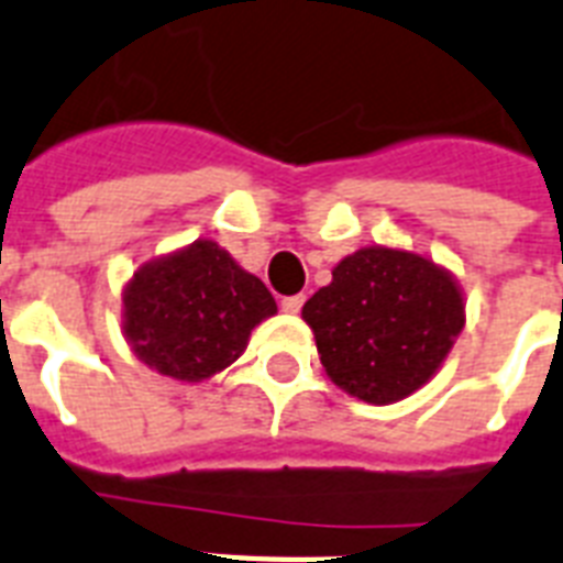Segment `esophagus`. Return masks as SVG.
Returning <instances> with one entry per match:
<instances>
[{
	"mask_svg": "<svg viewBox=\"0 0 563 563\" xmlns=\"http://www.w3.org/2000/svg\"><path fill=\"white\" fill-rule=\"evenodd\" d=\"M303 295H291V298H283L280 300V307H283V312H289V316H298L300 312V307H303Z\"/></svg>",
	"mask_w": 563,
	"mask_h": 563,
	"instance_id": "esophagus-1",
	"label": "esophagus"
}]
</instances>
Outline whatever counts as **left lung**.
I'll return each instance as SVG.
<instances>
[{"label":"left lung","mask_w":563,"mask_h":563,"mask_svg":"<svg viewBox=\"0 0 563 563\" xmlns=\"http://www.w3.org/2000/svg\"><path fill=\"white\" fill-rule=\"evenodd\" d=\"M300 316L327 376L351 397L388 406L438 374L462 333L464 295L427 256L371 245L344 256Z\"/></svg>","instance_id":"obj_1"}]
</instances>
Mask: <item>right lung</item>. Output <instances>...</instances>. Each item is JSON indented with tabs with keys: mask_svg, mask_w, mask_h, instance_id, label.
<instances>
[{
	"mask_svg": "<svg viewBox=\"0 0 563 563\" xmlns=\"http://www.w3.org/2000/svg\"><path fill=\"white\" fill-rule=\"evenodd\" d=\"M274 312L265 283L212 239L148 260L122 291V333L136 360L180 383L233 365Z\"/></svg>",
	"mask_w": 563,
	"mask_h": 563,
	"instance_id": "right-lung-1",
	"label": "right lung"
}]
</instances>
